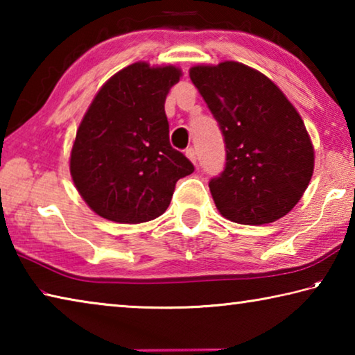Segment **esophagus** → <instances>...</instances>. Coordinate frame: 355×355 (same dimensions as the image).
I'll return each mask as SVG.
<instances>
[{
  "label": "esophagus",
  "mask_w": 355,
  "mask_h": 355,
  "mask_svg": "<svg viewBox=\"0 0 355 355\" xmlns=\"http://www.w3.org/2000/svg\"><path fill=\"white\" fill-rule=\"evenodd\" d=\"M186 156H188V158L192 161V163L197 164V153H196L194 148H192V147L186 148Z\"/></svg>",
  "instance_id": "34e87169"
}]
</instances>
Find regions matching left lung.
<instances>
[{"label":"left lung","mask_w":355,"mask_h":355,"mask_svg":"<svg viewBox=\"0 0 355 355\" xmlns=\"http://www.w3.org/2000/svg\"><path fill=\"white\" fill-rule=\"evenodd\" d=\"M189 76L224 136L225 167L208 183L220 214L244 225L284 218L313 173V147L297 111L244 64L197 65Z\"/></svg>","instance_id":"left-lung-1"}]
</instances>
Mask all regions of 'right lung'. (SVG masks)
<instances>
[{
    "instance_id": "add662e5",
    "label": "right lung",
    "mask_w": 355,
    "mask_h": 355,
    "mask_svg": "<svg viewBox=\"0 0 355 355\" xmlns=\"http://www.w3.org/2000/svg\"><path fill=\"white\" fill-rule=\"evenodd\" d=\"M175 67L136 62L95 95L71 148L78 192L101 218L139 224L163 214L175 183L194 164L171 146L164 101Z\"/></svg>"
}]
</instances>
